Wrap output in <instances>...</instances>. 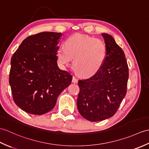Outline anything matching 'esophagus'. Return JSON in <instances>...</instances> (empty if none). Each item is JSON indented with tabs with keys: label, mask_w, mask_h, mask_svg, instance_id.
Listing matches in <instances>:
<instances>
[{
	"label": "esophagus",
	"mask_w": 149,
	"mask_h": 149,
	"mask_svg": "<svg viewBox=\"0 0 149 149\" xmlns=\"http://www.w3.org/2000/svg\"><path fill=\"white\" fill-rule=\"evenodd\" d=\"M77 81H78V80H77V79L75 77H73V78H72V83H77Z\"/></svg>",
	"instance_id": "34e87169"
}]
</instances>
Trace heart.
<instances>
[{
	"instance_id": "obj_1",
	"label": "heart",
	"mask_w": 149,
	"mask_h": 149,
	"mask_svg": "<svg viewBox=\"0 0 149 149\" xmlns=\"http://www.w3.org/2000/svg\"><path fill=\"white\" fill-rule=\"evenodd\" d=\"M107 48L104 41L92 36L75 34L65 41V47L59 46L56 56L59 65L66 66L74 58L75 70L90 77L99 70L105 62Z\"/></svg>"
}]
</instances>
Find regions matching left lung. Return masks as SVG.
<instances>
[{"mask_svg": "<svg viewBox=\"0 0 149 149\" xmlns=\"http://www.w3.org/2000/svg\"><path fill=\"white\" fill-rule=\"evenodd\" d=\"M107 55L102 67L93 76L78 81L80 91L77 106L81 116L91 122L113 116L127 92L129 68L123 50L113 38L102 33Z\"/></svg>", "mask_w": 149, "mask_h": 149, "instance_id": "1", "label": "left lung"}]
</instances>
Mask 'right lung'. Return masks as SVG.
Here are the masks:
<instances>
[{
  "instance_id": "obj_1",
  "label": "right lung",
  "mask_w": 149,
  "mask_h": 149,
  "mask_svg": "<svg viewBox=\"0 0 149 149\" xmlns=\"http://www.w3.org/2000/svg\"><path fill=\"white\" fill-rule=\"evenodd\" d=\"M61 33L43 32L26 38L13 55L9 82L15 104L24 111L43 115L54 107L72 76L57 64Z\"/></svg>"
}]
</instances>
